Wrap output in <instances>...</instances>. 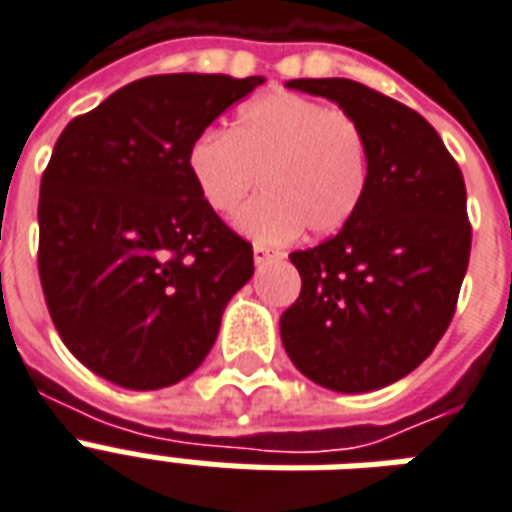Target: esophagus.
<instances>
[{
    "label": "esophagus",
    "mask_w": 512,
    "mask_h": 512,
    "mask_svg": "<svg viewBox=\"0 0 512 512\" xmlns=\"http://www.w3.org/2000/svg\"><path fill=\"white\" fill-rule=\"evenodd\" d=\"M269 259H283V253L272 251L267 245H253V261H256V264H264V261Z\"/></svg>",
    "instance_id": "34e87169"
}]
</instances>
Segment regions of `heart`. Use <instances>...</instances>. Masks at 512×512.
<instances>
[{
    "mask_svg": "<svg viewBox=\"0 0 512 512\" xmlns=\"http://www.w3.org/2000/svg\"><path fill=\"white\" fill-rule=\"evenodd\" d=\"M186 168L211 211L227 216L245 205L237 229L259 243H283L307 229L334 235L352 219L368 178L366 136L347 112L296 93L253 98L229 130H202Z\"/></svg>",
    "mask_w": 512,
    "mask_h": 512,
    "instance_id": "1",
    "label": "heart"
}]
</instances>
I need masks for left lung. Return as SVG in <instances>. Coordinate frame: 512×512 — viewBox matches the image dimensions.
Listing matches in <instances>:
<instances>
[{"instance_id":"1","label":"left lung","mask_w":512,"mask_h":512,"mask_svg":"<svg viewBox=\"0 0 512 512\" xmlns=\"http://www.w3.org/2000/svg\"><path fill=\"white\" fill-rule=\"evenodd\" d=\"M358 122L368 178L358 211L326 243L291 253L301 293L280 339L301 374L371 392L411 374L441 342L470 261L465 178L414 109L352 79H291Z\"/></svg>"}]
</instances>
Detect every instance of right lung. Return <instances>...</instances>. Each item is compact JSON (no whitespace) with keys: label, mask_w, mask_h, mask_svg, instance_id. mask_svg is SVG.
I'll list each match as a JSON object with an SVG mask.
<instances>
[{"label":"right lung","mask_w":512,"mask_h":512,"mask_svg":"<svg viewBox=\"0 0 512 512\" xmlns=\"http://www.w3.org/2000/svg\"><path fill=\"white\" fill-rule=\"evenodd\" d=\"M264 77L157 74L71 120L39 186V280L71 355L160 390L200 366L253 248L197 192L186 152Z\"/></svg>","instance_id":"add662e5"}]
</instances>
